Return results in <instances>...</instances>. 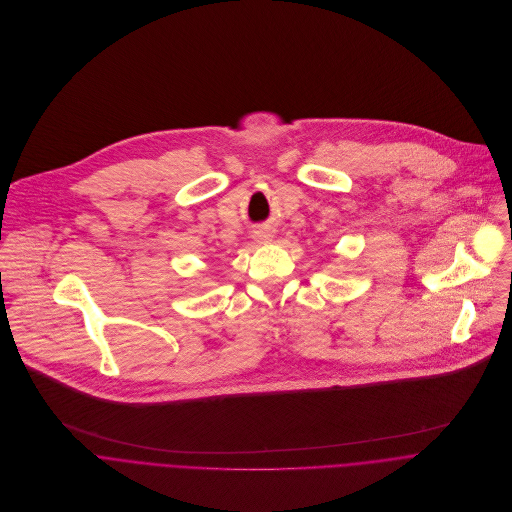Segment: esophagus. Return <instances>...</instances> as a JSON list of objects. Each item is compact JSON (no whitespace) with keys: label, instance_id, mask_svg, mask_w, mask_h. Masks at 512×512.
<instances>
[{"label":"esophagus","instance_id":"1","mask_svg":"<svg viewBox=\"0 0 512 512\" xmlns=\"http://www.w3.org/2000/svg\"><path fill=\"white\" fill-rule=\"evenodd\" d=\"M256 238H258L260 242H268V240L272 238V232H270V230H258V232H256Z\"/></svg>","mask_w":512,"mask_h":512}]
</instances>
